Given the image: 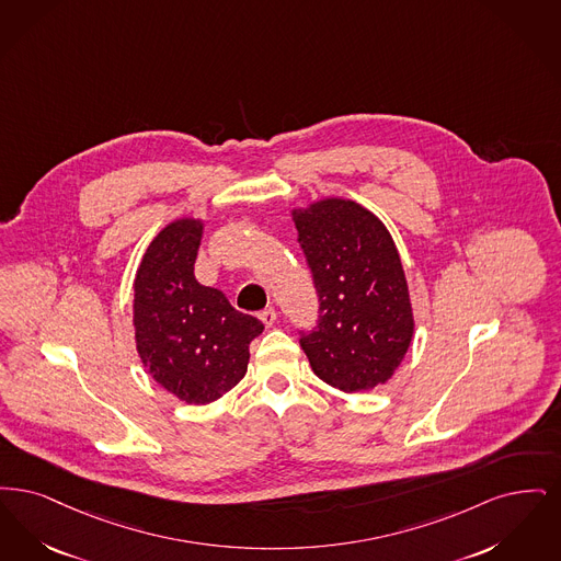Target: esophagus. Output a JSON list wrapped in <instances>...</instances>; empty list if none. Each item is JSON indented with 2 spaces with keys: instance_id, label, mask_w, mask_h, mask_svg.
Returning a JSON list of instances; mask_svg holds the SVG:
<instances>
[{
  "instance_id": "1",
  "label": "esophagus",
  "mask_w": 561,
  "mask_h": 561,
  "mask_svg": "<svg viewBox=\"0 0 561 561\" xmlns=\"http://www.w3.org/2000/svg\"><path fill=\"white\" fill-rule=\"evenodd\" d=\"M260 320H262L266 327H272V324L276 322V310H274V308L262 310V312H260Z\"/></svg>"
}]
</instances>
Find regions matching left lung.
Wrapping results in <instances>:
<instances>
[{"instance_id": "obj_1", "label": "left lung", "mask_w": 561, "mask_h": 561, "mask_svg": "<svg viewBox=\"0 0 561 561\" xmlns=\"http://www.w3.org/2000/svg\"><path fill=\"white\" fill-rule=\"evenodd\" d=\"M318 293V320L299 343L318 377L337 388L386 383L413 340V310L388 228L363 205L324 198L295 209Z\"/></svg>"}]
</instances>
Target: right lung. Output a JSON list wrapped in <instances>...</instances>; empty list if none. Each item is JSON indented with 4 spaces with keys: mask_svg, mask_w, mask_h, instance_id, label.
I'll list each match as a JSON object with an SVG mask.
<instances>
[{
    "mask_svg": "<svg viewBox=\"0 0 561 561\" xmlns=\"http://www.w3.org/2000/svg\"><path fill=\"white\" fill-rule=\"evenodd\" d=\"M203 237L198 219L165 226L142 257L134 283L136 345L152 379L188 404H207L247 373L249 343L264 324L195 278Z\"/></svg>",
    "mask_w": 561,
    "mask_h": 561,
    "instance_id": "right-lung-1",
    "label": "right lung"
}]
</instances>
